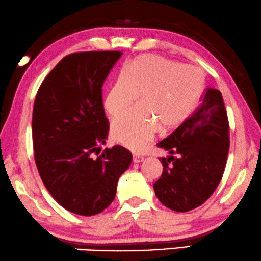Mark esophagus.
<instances>
[{"label": "esophagus", "mask_w": 261, "mask_h": 261, "mask_svg": "<svg viewBox=\"0 0 261 261\" xmlns=\"http://www.w3.org/2000/svg\"><path fill=\"white\" fill-rule=\"evenodd\" d=\"M132 161H134V163H139L142 162V161H144V157L139 155V153H135V155L132 156Z\"/></svg>", "instance_id": "34e87169"}]
</instances>
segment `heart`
<instances>
[{
	"instance_id": "b5f03b06",
	"label": "heart",
	"mask_w": 261,
	"mask_h": 261,
	"mask_svg": "<svg viewBox=\"0 0 261 261\" xmlns=\"http://www.w3.org/2000/svg\"><path fill=\"white\" fill-rule=\"evenodd\" d=\"M205 78L199 67L145 54L119 73L106 94L110 116L125 111L138 99L141 105L123 113L112 124V135L131 150H142L157 129L166 132L182 125L199 104Z\"/></svg>"
}]
</instances>
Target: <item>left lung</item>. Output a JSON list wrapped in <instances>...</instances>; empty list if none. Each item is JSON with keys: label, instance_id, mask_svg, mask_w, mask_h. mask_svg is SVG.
I'll use <instances>...</instances> for the list:
<instances>
[{"label": "left lung", "instance_id": "obj_1", "mask_svg": "<svg viewBox=\"0 0 261 261\" xmlns=\"http://www.w3.org/2000/svg\"><path fill=\"white\" fill-rule=\"evenodd\" d=\"M196 111L160 148L170 153L160 157L162 176L153 185L166 207L188 212L207 201L221 181L229 149V123L221 92L207 89Z\"/></svg>", "mask_w": 261, "mask_h": 261}]
</instances>
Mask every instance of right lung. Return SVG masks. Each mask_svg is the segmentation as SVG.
<instances>
[{
  "label": "right lung",
  "mask_w": 261,
  "mask_h": 261,
  "mask_svg": "<svg viewBox=\"0 0 261 261\" xmlns=\"http://www.w3.org/2000/svg\"><path fill=\"white\" fill-rule=\"evenodd\" d=\"M118 50L76 52L50 71L36 93L32 132L40 177L57 202L92 216L115 200L132 155L120 145L101 151L109 120L101 87Z\"/></svg>",
  "instance_id": "obj_1"
}]
</instances>
